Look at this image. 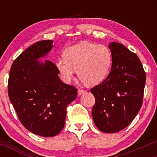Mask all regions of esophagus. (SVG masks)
Segmentation results:
<instances>
[{
  "instance_id": "esophagus-1",
  "label": "esophagus",
  "mask_w": 157,
  "mask_h": 157,
  "mask_svg": "<svg viewBox=\"0 0 157 157\" xmlns=\"http://www.w3.org/2000/svg\"><path fill=\"white\" fill-rule=\"evenodd\" d=\"M85 92H86V90L82 89H79L78 90V96L81 95V94H83V93H85Z\"/></svg>"
}]
</instances>
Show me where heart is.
<instances>
[{
	"label": "heart",
	"mask_w": 157,
	"mask_h": 157,
	"mask_svg": "<svg viewBox=\"0 0 157 157\" xmlns=\"http://www.w3.org/2000/svg\"><path fill=\"white\" fill-rule=\"evenodd\" d=\"M111 64L112 54L106 46L81 42L66 49L65 58L57 60L56 67L64 82H70L78 71L83 83L94 86L108 76Z\"/></svg>",
	"instance_id": "b5f03b06"
}]
</instances>
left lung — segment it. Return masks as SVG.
I'll list each match as a JSON object with an SVG mask.
<instances>
[{
	"label": "left lung",
	"mask_w": 157,
	"mask_h": 157,
	"mask_svg": "<svg viewBox=\"0 0 157 157\" xmlns=\"http://www.w3.org/2000/svg\"><path fill=\"white\" fill-rule=\"evenodd\" d=\"M112 66L106 78L91 89L95 97L92 117L97 128L115 133L126 128L142 106L146 73L136 53L111 42Z\"/></svg>",
	"instance_id": "1"
}]
</instances>
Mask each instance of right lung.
I'll use <instances>...</instances> for the list:
<instances>
[{
    "instance_id": "right-lung-1",
    "label": "right lung",
    "mask_w": 157,
    "mask_h": 157,
    "mask_svg": "<svg viewBox=\"0 0 157 157\" xmlns=\"http://www.w3.org/2000/svg\"><path fill=\"white\" fill-rule=\"evenodd\" d=\"M53 40H40L21 53L10 70L8 96L21 124L38 136L51 137L63 129L66 107L77 96V89L59 77L54 63L38 61L47 55Z\"/></svg>"
}]
</instances>
